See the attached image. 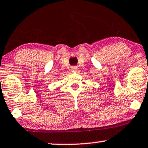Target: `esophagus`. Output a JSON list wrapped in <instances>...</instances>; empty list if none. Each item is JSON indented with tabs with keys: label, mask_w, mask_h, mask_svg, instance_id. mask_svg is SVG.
Listing matches in <instances>:
<instances>
[{
	"label": "esophagus",
	"mask_w": 148,
	"mask_h": 148,
	"mask_svg": "<svg viewBox=\"0 0 148 148\" xmlns=\"http://www.w3.org/2000/svg\"><path fill=\"white\" fill-rule=\"evenodd\" d=\"M71 69H72V72H76V71H77L78 68H77V67L74 66V67H72V68H71Z\"/></svg>",
	"instance_id": "1"
}]
</instances>
